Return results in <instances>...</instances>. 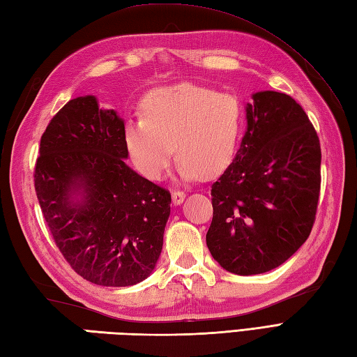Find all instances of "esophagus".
Masks as SVG:
<instances>
[{"label":"esophagus","instance_id":"obj_1","mask_svg":"<svg viewBox=\"0 0 357 357\" xmlns=\"http://www.w3.org/2000/svg\"><path fill=\"white\" fill-rule=\"evenodd\" d=\"M185 199V193L184 192H179V190H174L172 192V201L174 206H181V204L184 202Z\"/></svg>","mask_w":357,"mask_h":357}]
</instances>
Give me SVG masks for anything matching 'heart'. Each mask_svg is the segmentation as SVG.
Listing matches in <instances>:
<instances>
[{"label":"heart","instance_id":"obj_1","mask_svg":"<svg viewBox=\"0 0 357 357\" xmlns=\"http://www.w3.org/2000/svg\"><path fill=\"white\" fill-rule=\"evenodd\" d=\"M141 110L142 119L127 123L124 142L149 179L164 176L173 151L185 181L211 176L231 161L244 119L233 95L193 84L161 87L144 98Z\"/></svg>","mask_w":357,"mask_h":357}]
</instances>
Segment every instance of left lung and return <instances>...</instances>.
I'll list each match as a JSON object with an SVG mask.
<instances>
[{"mask_svg": "<svg viewBox=\"0 0 357 357\" xmlns=\"http://www.w3.org/2000/svg\"><path fill=\"white\" fill-rule=\"evenodd\" d=\"M252 100L238 153L211 185L206 236L213 259L241 276L267 273L298 252L321 190V144L304 109L275 90Z\"/></svg>", "mask_w": 357, "mask_h": 357, "instance_id": "1", "label": "left lung"}]
</instances>
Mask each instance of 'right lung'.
<instances>
[{
  "label": "right lung",
  "mask_w": 357,
  "mask_h": 357,
  "mask_svg": "<svg viewBox=\"0 0 357 357\" xmlns=\"http://www.w3.org/2000/svg\"><path fill=\"white\" fill-rule=\"evenodd\" d=\"M124 119L96 96L70 100L41 136L35 190L59 252L102 287L142 282L162 252L170 193L126 164Z\"/></svg>",
  "instance_id": "1"
}]
</instances>
